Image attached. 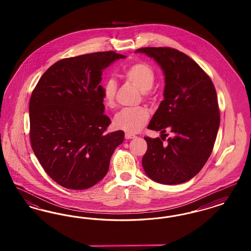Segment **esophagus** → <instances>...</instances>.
Returning a JSON list of instances; mask_svg holds the SVG:
<instances>
[{"label": "esophagus", "mask_w": 251, "mask_h": 251, "mask_svg": "<svg viewBox=\"0 0 251 251\" xmlns=\"http://www.w3.org/2000/svg\"><path fill=\"white\" fill-rule=\"evenodd\" d=\"M135 137V135H133V134H131V133H125V138L126 139H132V138H134Z\"/></svg>", "instance_id": "34e87169"}]
</instances>
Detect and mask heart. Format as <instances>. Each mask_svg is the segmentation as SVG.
<instances>
[{
  "label": "heart",
  "mask_w": 251,
  "mask_h": 251,
  "mask_svg": "<svg viewBox=\"0 0 251 251\" xmlns=\"http://www.w3.org/2000/svg\"><path fill=\"white\" fill-rule=\"evenodd\" d=\"M122 76L135 84L142 90V94L147 98L150 89L155 81L153 70L146 63L137 62L125 67ZM117 93V83L113 79H108L102 86V100L108 107H113ZM150 118L149 111L145 107L125 108L115 117L114 124L116 128L122 131L135 133L140 131Z\"/></svg>",
  "instance_id": "obj_1"
}]
</instances>
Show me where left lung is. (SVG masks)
I'll list each match as a JSON object with an SVG mask.
<instances>
[{
	"label": "left lung",
	"instance_id": "obj_1",
	"mask_svg": "<svg viewBox=\"0 0 251 251\" xmlns=\"http://www.w3.org/2000/svg\"><path fill=\"white\" fill-rule=\"evenodd\" d=\"M153 58L165 75L164 100L148 128L174 133L166 144L145 137L142 166L148 177L162 184H179L195 177L213 151L220 124L215 86L202 69L185 53L167 47L138 49Z\"/></svg>",
	"mask_w": 251,
	"mask_h": 251
}]
</instances>
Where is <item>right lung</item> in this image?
I'll use <instances>...</instances> for the list:
<instances>
[{
    "label": "right lung",
    "mask_w": 251,
    "mask_h": 251,
    "mask_svg": "<svg viewBox=\"0 0 251 251\" xmlns=\"http://www.w3.org/2000/svg\"><path fill=\"white\" fill-rule=\"evenodd\" d=\"M125 55L101 51L59 60L39 79L29 103L30 140L37 160L59 185L83 190L106 175L124 131L104 133L102 71Z\"/></svg>",
    "instance_id": "add662e5"
}]
</instances>
